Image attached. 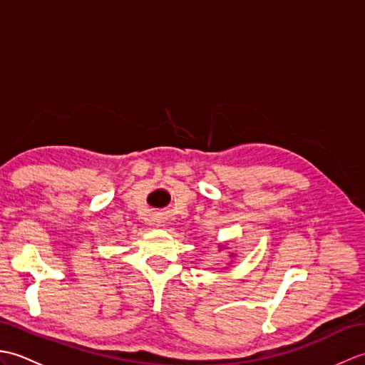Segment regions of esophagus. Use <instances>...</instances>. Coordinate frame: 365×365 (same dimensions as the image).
I'll return each instance as SVG.
<instances>
[{"label": "esophagus", "instance_id": "obj_1", "mask_svg": "<svg viewBox=\"0 0 365 365\" xmlns=\"http://www.w3.org/2000/svg\"><path fill=\"white\" fill-rule=\"evenodd\" d=\"M155 226H157V227H165V221L157 220V221H155Z\"/></svg>", "mask_w": 365, "mask_h": 365}]
</instances>
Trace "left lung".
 <instances>
[{
	"mask_svg": "<svg viewBox=\"0 0 365 365\" xmlns=\"http://www.w3.org/2000/svg\"><path fill=\"white\" fill-rule=\"evenodd\" d=\"M221 250H227V243H224V245L221 243V245H220V251H221ZM235 257H237V254H235V252H230V259H235ZM230 262H232V260H230Z\"/></svg>",
	"mask_w": 365,
	"mask_h": 365,
	"instance_id": "obj_1",
	"label": "left lung"
}]
</instances>
